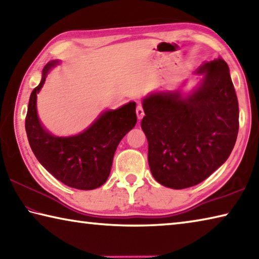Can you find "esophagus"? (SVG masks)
I'll list each match as a JSON object with an SVG mask.
<instances>
[{"instance_id": "obj_1", "label": "esophagus", "mask_w": 259, "mask_h": 259, "mask_svg": "<svg viewBox=\"0 0 259 259\" xmlns=\"http://www.w3.org/2000/svg\"><path fill=\"white\" fill-rule=\"evenodd\" d=\"M136 113H137L138 120H142L143 116H144V109L142 107V105H138L137 108H136Z\"/></svg>"}]
</instances>
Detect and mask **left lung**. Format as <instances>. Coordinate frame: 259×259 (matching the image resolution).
Returning <instances> with one entry per match:
<instances>
[{"label": "left lung", "instance_id": "1", "mask_svg": "<svg viewBox=\"0 0 259 259\" xmlns=\"http://www.w3.org/2000/svg\"><path fill=\"white\" fill-rule=\"evenodd\" d=\"M191 93L154 91L143 99L142 129L157 183L174 190L198 185L229 159L239 131V104L221 57L196 69Z\"/></svg>", "mask_w": 259, "mask_h": 259}]
</instances>
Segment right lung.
I'll use <instances>...</instances> for the list:
<instances>
[{"instance_id":"add662e5","label":"right lung","mask_w":259,"mask_h":259,"mask_svg":"<svg viewBox=\"0 0 259 259\" xmlns=\"http://www.w3.org/2000/svg\"><path fill=\"white\" fill-rule=\"evenodd\" d=\"M59 63L56 59L46 65L40 84L30 94L25 122L28 143L38 162L59 182L77 190H95L107 181L117 145L137 123L136 103L103 112L80 134L57 137L38 119L36 98L48 73Z\"/></svg>"}]
</instances>
